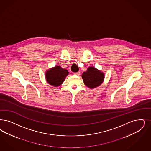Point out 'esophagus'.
I'll return each instance as SVG.
<instances>
[{
	"mask_svg": "<svg viewBox=\"0 0 151 151\" xmlns=\"http://www.w3.org/2000/svg\"><path fill=\"white\" fill-rule=\"evenodd\" d=\"M80 71L77 72V73H73V74H74V75H80Z\"/></svg>",
	"mask_w": 151,
	"mask_h": 151,
	"instance_id": "esophagus-1",
	"label": "esophagus"
}]
</instances>
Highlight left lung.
<instances>
[{
  "mask_svg": "<svg viewBox=\"0 0 151 151\" xmlns=\"http://www.w3.org/2000/svg\"><path fill=\"white\" fill-rule=\"evenodd\" d=\"M104 77V73L92 66L88 67L87 71L82 74L85 85L91 89L99 86L103 83Z\"/></svg>",
  "mask_w": 151,
  "mask_h": 151,
  "instance_id": "1",
  "label": "left lung"
}]
</instances>
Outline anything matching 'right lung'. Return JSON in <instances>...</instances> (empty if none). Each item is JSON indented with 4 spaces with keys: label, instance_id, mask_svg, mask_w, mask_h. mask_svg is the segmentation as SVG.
Segmentation results:
<instances>
[{
    "label": "right lung",
    "instance_id": "right-lung-1",
    "mask_svg": "<svg viewBox=\"0 0 151 151\" xmlns=\"http://www.w3.org/2000/svg\"><path fill=\"white\" fill-rule=\"evenodd\" d=\"M68 74V71L66 69L60 66H56L48 70L45 75L48 83L54 86H58L63 83Z\"/></svg>",
    "mask_w": 151,
    "mask_h": 151
}]
</instances>
